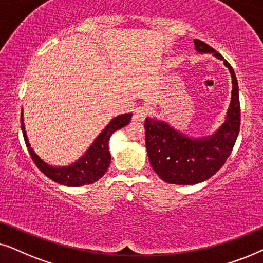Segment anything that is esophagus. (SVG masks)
Instances as JSON below:
<instances>
[{
	"label": "esophagus",
	"mask_w": 263,
	"mask_h": 263,
	"mask_svg": "<svg viewBox=\"0 0 263 263\" xmlns=\"http://www.w3.org/2000/svg\"><path fill=\"white\" fill-rule=\"evenodd\" d=\"M148 109H146L145 107L143 106H139L135 109V114H134V120H137V121H144L145 118L148 117Z\"/></svg>",
	"instance_id": "esophagus-1"
}]
</instances>
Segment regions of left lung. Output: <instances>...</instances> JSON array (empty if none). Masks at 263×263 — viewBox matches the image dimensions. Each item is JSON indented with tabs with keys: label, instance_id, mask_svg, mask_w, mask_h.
I'll list each match as a JSON object with an SVG mask.
<instances>
[{
	"label": "left lung",
	"instance_id": "1",
	"mask_svg": "<svg viewBox=\"0 0 263 263\" xmlns=\"http://www.w3.org/2000/svg\"><path fill=\"white\" fill-rule=\"evenodd\" d=\"M194 43L199 54H213L229 68L232 78L231 103L223 124L214 134L204 137H189L166 121L145 119V145L150 164L157 176L170 184L192 185L214 176L226 162L239 134V90L232 66L204 42L195 40Z\"/></svg>",
	"mask_w": 263,
	"mask_h": 263
}]
</instances>
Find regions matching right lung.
<instances>
[{"mask_svg":"<svg viewBox=\"0 0 263 263\" xmlns=\"http://www.w3.org/2000/svg\"><path fill=\"white\" fill-rule=\"evenodd\" d=\"M24 115L22 111V129L24 139H25L27 150H29L33 162L40 168L42 173H44L48 178L56 183L66 185V186H82V185L92 184L103 177L107 172L108 167L110 164V153H109V143L110 136L115 131L125 127L131 121L132 113L121 114L111 119L106 127L101 134L97 136L90 148L80 156L76 162L68 166H51L41 159L40 156L34 153L31 148V144L27 138L25 131V124H24Z\"/></svg>","mask_w":263,"mask_h":263,"instance_id":"right-lung-1","label":"right lung"}]
</instances>
